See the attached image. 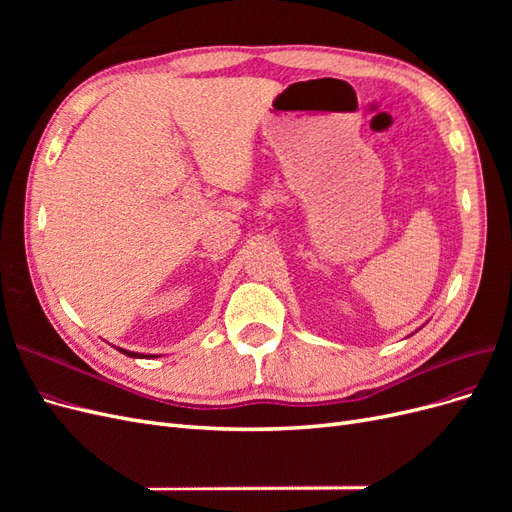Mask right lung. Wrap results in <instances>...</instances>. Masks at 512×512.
<instances>
[{"label":"right lung","mask_w":512,"mask_h":512,"mask_svg":"<svg viewBox=\"0 0 512 512\" xmlns=\"http://www.w3.org/2000/svg\"><path fill=\"white\" fill-rule=\"evenodd\" d=\"M119 352H123V354H126V356H132V359H147V356L149 354H141V352H130V350H123V348H119ZM153 356V359H156V354H151ZM151 356H149V359H151Z\"/></svg>","instance_id":"add662e5"}]
</instances>
